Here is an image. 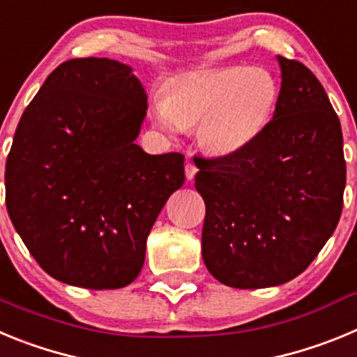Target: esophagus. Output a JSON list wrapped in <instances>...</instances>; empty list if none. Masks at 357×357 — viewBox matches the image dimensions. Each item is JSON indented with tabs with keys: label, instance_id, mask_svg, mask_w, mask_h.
Here are the masks:
<instances>
[{
	"label": "esophagus",
	"instance_id": "1",
	"mask_svg": "<svg viewBox=\"0 0 357 357\" xmlns=\"http://www.w3.org/2000/svg\"><path fill=\"white\" fill-rule=\"evenodd\" d=\"M197 172H198L197 166H195L191 160H188V162H185V178H188V181H193L195 175H197Z\"/></svg>",
	"mask_w": 357,
	"mask_h": 357
}]
</instances>
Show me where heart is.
<instances>
[{
  "mask_svg": "<svg viewBox=\"0 0 357 357\" xmlns=\"http://www.w3.org/2000/svg\"><path fill=\"white\" fill-rule=\"evenodd\" d=\"M279 85L259 66H227L184 73L164 85L155 119L164 130L197 125V139L214 155L250 146L272 121Z\"/></svg>",
  "mask_w": 357,
  "mask_h": 357,
  "instance_id": "b5f03b06",
  "label": "heart"
}]
</instances>
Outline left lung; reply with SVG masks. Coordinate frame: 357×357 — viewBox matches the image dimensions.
<instances>
[{
  "label": "left lung",
  "mask_w": 357,
  "mask_h": 357,
  "mask_svg": "<svg viewBox=\"0 0 357 357\" xmlns=\"http://www.w3.org/2000/svg\"><path fill=\"white\" fill-rule=\"evenodd\" d=\"M277 61L282 84L263 134L232 155L195 157V188L206 202L202 257L230 288H270L301 275L342 216L338 116L302 62Z\"/></svg>",
  "instance_id": "obj_1"
}]
</instances>
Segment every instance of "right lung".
I'll list each match as a JSON object with an SVG mask.
<instances>
[{
  "mask_svg": "<svg viewBox=\"0 0 357 357\" xmlns=\"http://www.w3.org/2000/svg\"><path fill=\"white\" fill-rule=\"evenodd\" d=\"M148 96L132 68L71 59L24 109L6 157V209L44 272L118 289L139 275L146 238L184 184V155L134 143Z\"/></svg>",
  "mask_w": 357,
  "mask_h": 357,
  "instance_id": "right-lung-1",
  "label": "right lung"
}]
</instances>
